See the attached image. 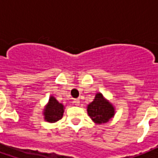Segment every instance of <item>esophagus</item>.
<instances>
[{
    "label": "esophagus",
    "mask_w": 158,
    "mask_h": 158,
    "mask_svg": "<svg viewBox=\"0 0 158 158\" xmlns=\"http://www.w3.org/2000/svg\"><path fill=\"white\" fill-rule=\"evenodd\" d=\"M73 103L75 106H79V99H73Z\"/></svg>",
    "instance_id": "34e87169"
}]
</instances>
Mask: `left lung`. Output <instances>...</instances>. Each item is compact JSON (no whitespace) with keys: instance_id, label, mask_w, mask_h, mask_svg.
<instances>
[{"instance_id":"obj_1","label":"left lung","mask_w":158,"mask_h":158,"mask_svg":"<svg viewBox=\"0 0 158 158\" xmlns=\"http://www.w3.org/2000/svg\"><path fill=\"white\" fill-rule=\"evenodd\" d=\"M89 116L96 123H104L109 121L114 115V108L101 93L96 94L92 102L87 106Z\"/></svg>"}]
</instances>
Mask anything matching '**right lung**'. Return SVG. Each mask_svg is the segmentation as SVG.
Here are the masks:
<instances>
[{"label": "right lung", "instance_id": "add662e5", "mask_svg": "<svg viewBox=\"0 0 158 158\" xmlns=\"http://www.w3.org/2000/svg\"><path fill=\"white\" fill-rule=\"evenodd\" d=\"M45 121L51 123H54L58 121L62 118L63 115V105L59 103L56 98L51 97L49 100L48 105L46 106L44 110Z\"/></svg>", "mask_w": 158, "mask_h": 158}]
</instances>
